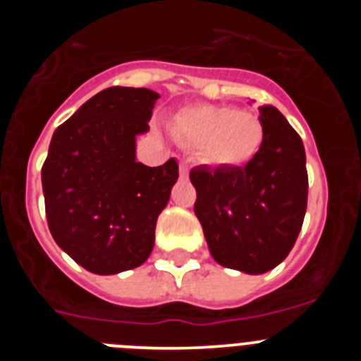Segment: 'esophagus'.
Returning a JSON list of instances; mask_svg holds the SVG:
<instances>
[{"label":"esophagus","mask_w":361,"mask_h":361,"mask_svg":"<svg viewBox=\"0 0 361 361\" xmlns=\"http://www.w3.org/2000/svg\"><path fill=\"white\" fill-rule=\"evenodd\" d=\"M180 177H183V178L188 177V166H186V162H184V161H180Z\"/></svg>","instance_id":"34e87169"}]
</instances>
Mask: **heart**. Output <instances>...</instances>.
<instances>
[{"mask_svg":"<svg viewBox=\"0 0 361 361\" xmlns=\"http://www.w3.org/2000/svg\"><path fill=\"white\" fill-rule=\"evenodd\" d=\"M175 141L200 148L206 162L238 168L257 157L266 137L260 117L233 106L191 104L170 123Z\"/></svg>","mask_w":361,"mask_h":361,"instance_id":"1","label":"heart"}]
</instances>
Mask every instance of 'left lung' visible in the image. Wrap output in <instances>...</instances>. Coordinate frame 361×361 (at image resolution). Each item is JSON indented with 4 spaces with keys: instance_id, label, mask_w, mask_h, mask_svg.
<instances>
[{
    "instance_id": "8db88e82",
    "label": "left lung",
    "mask_w": 361,
    "mask_h": 361,
    "mask_svg": "<svg viewBox=\"0 0 361 361\" xmlns=\"http://www.w3.org/2000/svg\"><path fill=\"white\" fill-rule=\"evenodd\" d=\"M258 110L266 137L253 161L190 171L209 253L247 275H262L288 257L307 209L304 142L275 106Z\"/></svg>"
}]
</instances>
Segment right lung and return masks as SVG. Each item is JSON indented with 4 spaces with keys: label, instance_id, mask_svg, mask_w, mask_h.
Masks as SVG:
<instances>
[{
    "label": "right lung",
    "instance_id": "obj_1",
    "mask_svg": "<svg viewBox=\"0 0 361 361\" xmlns=\"http://www.w3.org/2000/svg\"><path fill=\"white\" fill-rule=\"evenodd\" d=\"M161 95L111 86L88 99L54 132L41 170L47 220L56 244L95 275H117L148 260L155 224L170 200L178 164L135 159Z\"/></svg>",
    "mask_w": 361,
    "mask_h": 361
}]
</instances>
